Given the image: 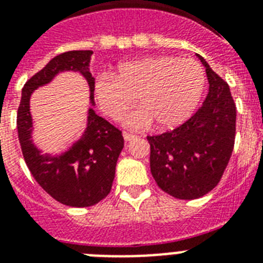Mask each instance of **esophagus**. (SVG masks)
<instances>
[{"instance_id":"34e87169","label":"esophagus","mask_w":263,"mask_h":263,"mask_svg":"<svg viewBox=\"0 0 263 263\" xmlns=\"http://www.w3.org/2000/svg\"><path fill=\"white\" fill-rule=\"evenodd\" d=\"M124 139L127 140V142H131V140H134L136 138V135H134V134H131V132H124Z\"/></svg>"}]
</instances>
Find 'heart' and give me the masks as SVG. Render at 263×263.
I'll return each instance as SVG.
<instances>
[{
  "instance_id": "obj_1",
  "label": "heart",
  "mask_w": 263,
  "mask_h": 263,
  "mask_svg": "<svg viewBox=\"0 0 263 263\" xmlns=\"http://www.w3.org/2000/svg\"><path fill=\"white\" fill-rule=\"evenodd\" d=\"M203 67L194 59L157 55L119 65L116 76H99L95 98L103 113L120 120L134 105L142 109L127 119L132 128H172L195 109L204 87Z\"/></svg>"
}]
</instances>
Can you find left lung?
I'll list each match as a JSON object with an SVG mask.
<instances>
[{
	"mask_svg": "<svg viewBox=\"0 0 263 263\" xmlns=\"http://www.w3.org/2000/svg\"><path fill=\"white\" fill-rule=\"evenodd\" d=\"M198 57L210 84L202 106L175 129L147 136L153 177L177 199L200 198L220 183L236 136V105L228 83Z\"/></svg>",
	"mask_w": 263,
	"mask_h": 263,
	"instance_id": "8db88e82",
	"label": "left lung"
}]
</instances>
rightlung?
Segmentation results:
<instances>
[{
  "mask_svg": "<svg viewBox=\"0 0 263 263\" xmlns=\"http://www.w3.org/2000/svg\"><path fill=\"white\" fill-rule=\"evenodd\" d=\"M91 54V50H72L55 55L27 80L17 109L18 142L31 175L53 199L72 208L94 206L109 195L124 147L123 132L90 109L87 129L71 150L60 157L42 156L31 142L30 97L59 72L79 71L87 79L92 99L94 78L87 71Z\"/></svg>",
  "mask_w": 263,
  "mask_h": 263,
  "instance_id": "right-lung-1",
  "label": "right lung"
}]
</instances>
